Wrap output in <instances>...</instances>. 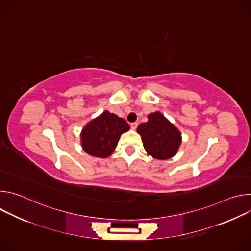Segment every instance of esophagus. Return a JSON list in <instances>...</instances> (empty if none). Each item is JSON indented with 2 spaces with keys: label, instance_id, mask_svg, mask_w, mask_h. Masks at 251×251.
Returning a JSON list of instances; mask_svg holds the SVG:
<instances>
[{
  "label": "esophagus",
  "instance_id": "obj_1",
  "mask_svg": "<svg viewBox=\"0 0 251 251\" xmlns=\"http://www.w3.org/2000/svg\"><path fill=\"white\" fill-rule=\"evenodd\" d=\"M131 129H133V130H135L137 127H138V123L137 122H133V123H131Z\"/></svg>",
  "mask_w": 251,
  "mask_h": 251
}]
</instances>
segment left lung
<instances>
[{"label":"left lung","instance_id":"8db88e82","mask_svg":"<svg viewBox=\"0 0 251 251\" xmlns=\"http://www.w3.org/2000/svg\"><path fill=\"white\" fill-rule=\"evenodd\" d=\"M137 132L141 135L146 152L158 160L174 157L182 143L180 131L161 112L150 113L148 121L141 123Z\"/></svg>","mask_w":251,"mask_h":251}]
</instances>
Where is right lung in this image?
<instances>
[{
	"label": "right lung",
	"mask_w": 251,
	"mask_h": 251,
	"mask_svg": "<svg viewBox=\"0 0 251 251\" xmlns=\"http://www.w3.org/2000/svg\"><path fill=\"white\" fill-rule=\"evenodd\" d=\"M129 129V124L123 118L106 110L82 129V149L93 157H109L114 152L120 136Z\"/></svg>",
	"instance_id": "add662e5"
}]
</instances>
